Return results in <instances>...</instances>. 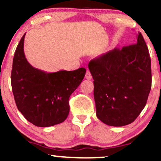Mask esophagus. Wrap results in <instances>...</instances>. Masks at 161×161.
Returning a JSON list of instances; mask_svg holds the SVG:
<instances>
[{
  "label": "esophagus",
  "mask_w": 161,
  "mask_h": 161,
  "mask_svg": "<svg viewBox=\"0 0 161 161\" xmlns=\"http://www.w3.org/2000/svg\"><path fill=\"white\" fill-rule=\"evenodd\" d=\"M86 79H92V74H91L90 71H87L86 73Z\"/></svg>",
  "instance_id": "34e87169"
}]
</instances>
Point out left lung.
<instances>
[{"instance_id":"1","label":"left lung","mask_w":161,"mask_h":161,"mask_svg":"<svg viewBox=\"0 0 161 161\" xmlns=\"http://www.w3.org/2000/svg\"><path fill=\"white\" fill-rule=\"evenodd\" d=\"M94 79L97 117L109 126L135 121L146 106L152 88L149 52L140 32L136 44L115 48L89 62Z\"/></svg>"}]
</instances>
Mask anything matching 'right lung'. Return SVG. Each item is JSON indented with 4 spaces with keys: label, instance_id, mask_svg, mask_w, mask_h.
I'll return each instance as SVG.
<instances>
[{
    "label": "right lung",
    "instance_id": "1",
    "mask_svg": "<svg viewBox=\"0 0 161 161\" xmlns=\"http://www.w3.org/2000/svg\"><path fill=\"white\" fill-rule=\"evenodd\" d=\"M25 34L13 61L11 85L19 111L29 122L46 127L62 123L69 112V97L86 75L81 67L73 71L46 73L32 67L24 53Z\"/></svg>",
    "mask_w": 161,
    "mask_h": 161
}]
</instances>
